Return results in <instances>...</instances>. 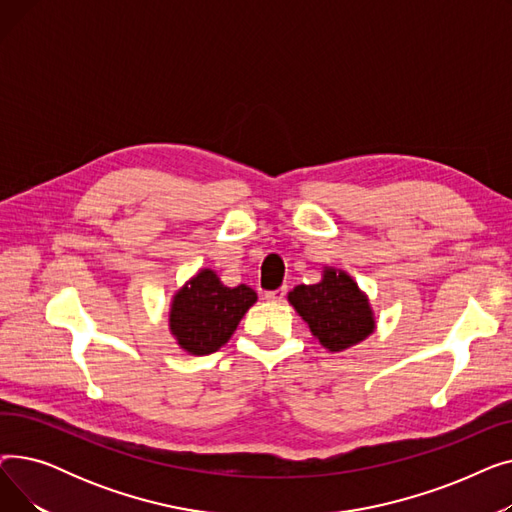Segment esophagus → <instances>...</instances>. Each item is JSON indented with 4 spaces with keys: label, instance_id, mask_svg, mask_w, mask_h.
Instances as JSON below:
<instances>
[{
    "label": "esophagus",
    "instance_id": "1",
    "mask_svg": "<svg viewBox=\"0 0 512 512\" xmlns=\"http://www.w3.org/2000/svg\"><path fill=\"white\" fill-rule=\"evenodd\" d=\"M265 299H267V301H276V303L284 301V299H286V286L276 288V290H267V292H265Z\"/></svg>",
    "mask_w": 512,
    "mask_h": 512
}]
</instances>
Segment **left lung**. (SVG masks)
Segmentation results:
<instances>
[{"label": "left lung", "mask_w": 512, "mask_h": 512, "mask_svg": "<svg viewBox=\"0 0 512 512\" xmlns=\"http://www.w3.org/2000/svg\"><path fill=\"white\" fill-rule=\"evenodd\" d=\"M288 301L330 351H344L373 332L369 303L344 272L326 270L324 280L297 286L288 294Z\"/></svg>", "instance_id": "1"}]
</instances>
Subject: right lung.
I'll return each mask as SVG.
<instances>
[{"label": "right lung", "instance_id": "right-lung-1", "mask_svg": "<svg viewBox=\"0 0 512 512\" xmlns=\"http://www.w3.org/2000/svg\"><path fill=\"white\" fill-rule=\"evenodd\" d=\"M255 301L253 288L224 286L211 270H203L174 297L170 328L184 351L209 355L230 340Z\"/></svg>", "mask_w": 512, "mask_h": 512}]
</instances>
